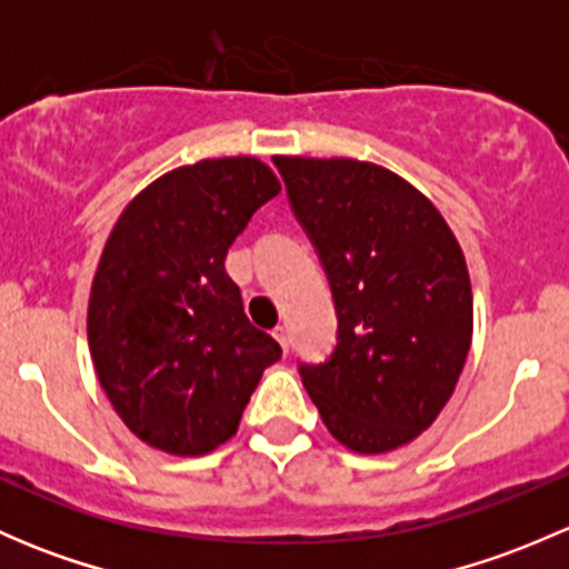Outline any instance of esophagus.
<instances>
[{
	"label": "esophagus",
	"instance_id": "34e87169",
	"mask_svg": "<svg viewBox=\"0 0 569 569\" xmlns=\"http://www.w3.org/2000/svg\"><path fill=\"white\" fill-rule=\"evenodd\" d=\"M272 336L278 338V343H280V347H283V352H289V330H286L283 325H278V327H274Z\"/></svg>",
	"mask_w": 569,
	"mask_h": 569
}]
</instances>
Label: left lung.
I'll use <instances>...</instances> for the list:
<instances>
[{
    "mask_svg": "<svg viewBox=\"0 0 569 569\" xmlns=\"http://www.w3.org/2000/svg\"><path fill=\"white\" fill-rule=\"evenodd\" d=\"M336 306V347L300 363L347 449H399L438 418L470 349L468 267L440 211L405 178L358 159L274 157Z\"/></svg>",
    "mask_w": 569,
    "mask_h": 569,
    "instance_id": "obj_1",
    "label": "left lung"
}]
</instances>
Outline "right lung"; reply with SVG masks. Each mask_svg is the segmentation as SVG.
I'll use <instances>...</instances> for the list:
<instances>
[{"label": "right lung", "mask_w": 569, "mask_h": 569, "mask_svg": "<svg viewBox=\"0 0 569 569\" xmlns=\"http://www.w3.org/2000/svg\"><path fill=\"white\" fill-rule=\"evenodd\" d=\"M280 192L250 157L203 159L142 189L114 222L88 308L96 375L153 449L209 455L233 438L283 349L244 317L226 256Z\"/></svg>", "instance_id": "right-lung-1"}]
</instances>
